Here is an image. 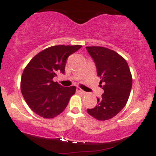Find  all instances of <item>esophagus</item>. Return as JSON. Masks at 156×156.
Masks as SVG:
<instances>
[{
  "label": "esophagus",
  "instance_id": "1",
  "mask_svg": "<svg viewBox=\"0 0 156 156\" xmlns=\"http://www.w3.org/2000/svg\"><path fill=\"white\" fill-rule=\"evenodd\" d=\"M77 92H80L81 93V94H86V92H84L83 90H82L81 89H80L79 87H77Z\"/></svg>",
  "mask_w": 156,
  "mask_h": 156
}]
</instances>
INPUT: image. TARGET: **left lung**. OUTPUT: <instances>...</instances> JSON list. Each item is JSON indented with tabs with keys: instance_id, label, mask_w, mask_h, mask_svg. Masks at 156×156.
<instances>
[{
	"instance_id": "left-lung-1",
	"label": "left lung",
	"mask_w": 156,
	"mask_h": 156,
	"mask_svg": "<svg viewBox=\"0 0 156 156\" xmlns=\"http://www.w3.org/2000/svg\"><path fill=\"white\" fill-rule=\"evenodd\" d=\"M97 68L104 93L98 98L89 115L98 120L112 119L124 108L132 88V76L128 64L117 52L103 47H86ZM102 85H101V84Z\"/></svg>"
}]
</instances>
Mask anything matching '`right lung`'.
<instances>
[{"mask_svg": "<svg viewBox=\"0 0 156 156\" xmlns=\"http://www.w3.org/2000/svg\"><path fill=\"white\" fill-rule=\"evenodd\" d=\"M81 45H55L36 55L25 68L20 88L26 103L34 112L44 118H53L65 109L74 86L64 87L53 78L64 74L66 61Z\"/></svg>", "mask_w": 156, "mask_h": 156, "instance_id": "obj_1", "label": "right lung"}]
</instances>
